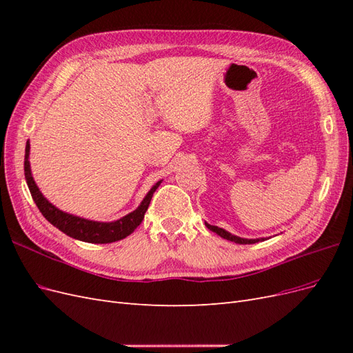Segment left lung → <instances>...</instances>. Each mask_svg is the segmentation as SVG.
Masks as SVG:
<instances>
[{
	"label": "left lung",
	"instance_id": "8db88e82",
	"mask_svg": "<svg viewBox=\"0 0 353 353\" xmlns=\"http://www.w3.org/2000/svg\"><path fill=\"white\" fill-rule=\"evenodd\" d=\"M206 227H208L210 231L216 232L218 236H221L222 239L230 240V241H234V243H239V244H253V243H258V241L263 240V239H250V240H249V239H241V237H237V236H232V234H230L228 231L222 230V228H219V227L209 225V223H206Z\"/></svg>",
	"mask_w": 353,
	"mask_h": 353
}]
</instances>
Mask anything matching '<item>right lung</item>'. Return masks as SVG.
<instances>
[{
  "label": "right lung",
  "mask_w": 353,
  "mask_h": 353,
  "mask_svg": "<svg viewBox=\"0 0 353 353\" xmlns=\"http://www.w3.org/2000/svg\"><path fill=\"white\" fill-rule=\"evenodd\" d=\"M25 152H26V154H25V178H26V183H28L29 191L32 194V199H34L35 205L38 206L39 212L42 213V216H44L50 223H52L56 228H59L61 232H65L69 237L81 240V241L105 244V243H113L117 240H122V239L130 236V234L134 232V230L140 225L141 221L144 219V213L148 209V205H150L154 191L160 185V181H159V183L154 184L152 187V190L148 191V194L144 197L141 205L138 206L134 212H131L130 215H126L114 222L88 221V219L73 216V215H69V213L59 210L56 206H52L44 196H42V193L37 187L35 181H34V178H32V174H30V165L28 160L29 143H26Z\"/></svg>",
  "instance_id": "add662e5"
}]
</instances>
